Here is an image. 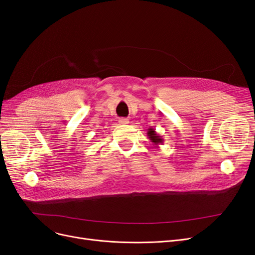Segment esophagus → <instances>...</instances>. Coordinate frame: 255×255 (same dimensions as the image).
Here are the masks:
<instances>
[{"instance_id":"esophagus-1","label":"esophagus","mask_w":255,"mask_h":255,"mask_svg":"<svg viewBox=\"0 0 255 255\" xmlns=\"http://www.w3.org/2000/svg\"><path fill=\"white\" fill-rule=\"evenodd\" d=\"M119 123H120V124H122V125H125V124H128V123H129V121L127 120V119H120V121H119Z\"/></svg>"}]
</instances>
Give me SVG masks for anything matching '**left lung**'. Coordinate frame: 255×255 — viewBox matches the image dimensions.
Segmentation results:
<instances>
[{
  "instance_id": "obj_1",
  "label": "left lung",
  "mask_w": 255,
  "mask_h": 255,
  "mask_svg": "<svg viewBox=\"0 0 255 255\" xmlns=\"http://www.w3.org/2000/svg\"><path fill=\"white\" fill-rule=\"evenodd\" d=\"M147 135H148L150 142L153 143V145H155V146L163 144V142H164L163 137L155 132V130L153 128H149L148 130H147Z\"/></svg>"
}]
</instances>
